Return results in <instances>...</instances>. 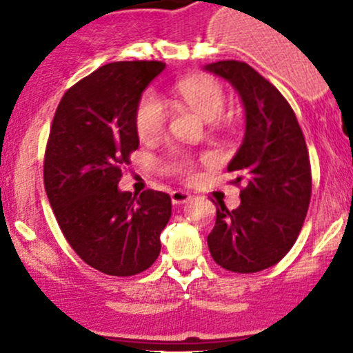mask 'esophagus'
Returning a JSON list of instances; mask_svg holds the SVG:
<instances>
[{
  "label": "esophagus",
  "instance_id": "obj_1",
  "mask_svg": "<svg viewBox=\"0 0 353 353\" xmlns=\"http://www.w3.org/2000/svg\"><path fill=\"white\" fill-rule=\"evenodd\" d=\"M191 194L188 193V191H181V190H176L170 193V199H172L174 205H183V203L190 201Z\"/></svg>",
  "mask_w": 353,
  "mask_h": 353
}]
</instances>
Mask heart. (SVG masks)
Wrapping results in <instances>:
<instances>
[{"mask_svg": "<svg viewBox=\"0 0 353 353\" xmlns=\"http://www.w3.org/2000/svg\"><path fill=\"white\" fill-rule=\"evenodd\" d=\"M176 94L194 109L206 121L219 119L227 105V94L222 85L210 77H190L176 85ZM169 121V108L154 90H147L138 99L134 109V130L140 140L148 141L160 137L165 131ZM170 165L176 172L191 177L194 163L191 157L183 152L170 155Z\"/></svg>", "mask_w": 353, "mask_h": 353, "instance_id": "heart-1", "label": "heart"}]
</instances>
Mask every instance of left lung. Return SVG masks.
<instances>
[{
	"mask_svg": "<svg viewBox=\"0 0 353 353\" xmlns=\"http://www.w3.org/2000/svg\"><path fill=\"white\" fill-rule=\"evenodd\" d=\"M205 70L225 78L245 109V134L227 170L244 183L241 205L216 206L208 249L216 265L256 273L276 265L297 241L312 193L307 145L294 110L275 85L248 63L227 59Z\"/></svg>",
	"mask_w": 353,
	"mask_h": 353,
	"instance_id": "1",
	"label": "left lung"
}]
</instances>
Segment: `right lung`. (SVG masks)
I'll return each mask as SVG.
<instances>
[{
    "mask_svg": "<svg viewBox=\"0 0 353 353\" xmlns=\"http://www.w3.org/2000/svg\"><path fill=\"white\" fill-rule=\"evenodd\" d=\"M162 61L101 66L63 95L44 155V186L63 236L92 268L112 276L145 272L160 254L170 196L117 190L138 148L134 109Z\"/></svg>",
    "mask_w": 353,
    "mask_h": 353,
    "instance_id": "obj_1",
    "label": "right lung"
}]
</instances>
